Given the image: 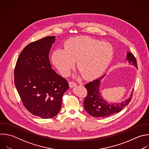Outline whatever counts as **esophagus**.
Here are the masks:
<instances>
[{"mask_svg": "<svg viewBox=\"0 0 149 149\" xmlns=\"http://www.w3.org/2000/svg\"><path fill=\"white\" fill-rule=\"evenodd\" d=\"M69 84L70 87H71V88L74 87H75L77 85V84L75 82H73V81H69Z\"/></svg>", "mask_w": 149, "mask_h": 149, "instance_id": "esophagus-1", "label": "esophagus"}]
</instances>
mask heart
<instances>
[{
	"mask_svg": "<svg viewBox=\"0 0 149 149\" xmlns=\"http://www.w3.org/2000/svg\"><path fill=\"white\" fill-rule=\"evenodd\" d=\"M112 45L86 36L76 37L65 43V49H55L52 55L54 64L64 75H68L76 61L83 76L93 77L108 66L113 55Z\"/></svg>",
	"mask_w": 149,
	"mask_h": 149,
	"instance_id": "1",
	"label": "heart"
}]
</instances>
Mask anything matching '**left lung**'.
Segmentation results:
<instances>
[{
    "mask_svg": "<svg viewBox=\"0 0 149 149\" xmlns=\"http://www.w3.org/2000/svg\"><path fill=\"white\" fill-rule=\"evenodd\" d=\"M126 60L137 68L136 59L132 53H127ZM105 76V74L85 85L87 95L84 101V109L90 115L96 118L107 117L120 112L130 102L132 97L133 90L127 99L120 102L111 103L105 100L101 97L100 90L101 81Z\"/></svg>",
    "mask_w": 149,
    "mask_h": 149,
    "instance_id": "left-lung-1",
    "label": "left lung"
}]
</instances>
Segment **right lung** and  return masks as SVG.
Masks as SVG:
<instances>
[{
	"label": "right lung",
	"instance_id": "1",
	"mask_svg": "<svg viewBox=\"0 0 149 149\" xmlns=\"http://www.w3.org/2000/svg\"><path fill=\"white\" fill-rule=\"evenodd\" d=\"M55 36L27 45L17 61L15 84L23 104L33 115L48 119L59 112L62 97L69 88L66 80L52 69L49 54Z\"/></svg>",
	"mask_w": 149,
	"mask_h": 149
}]
</instances>
